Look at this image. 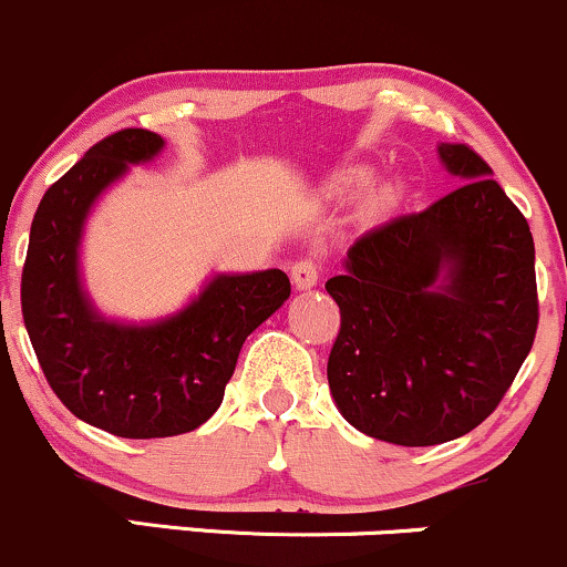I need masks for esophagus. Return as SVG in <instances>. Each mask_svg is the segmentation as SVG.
I'll use <instances>...</instances> for the list:
<instances>
[{"instance_id": "esophagus-1", "label": "esophagus", "mask_w": 567, "mask_h": 567, "mask_svg": "<svg viewBox=\"0 0 567 567\" xmlns=\"http://www.w3.org/2000/svg\"><path fill=\"white\" fill-rule=\"evenodd\" d=\"M321 278V265L316 259H300V262L291 265V281L297 289H313Z\"/></svg>"}]
</instances>
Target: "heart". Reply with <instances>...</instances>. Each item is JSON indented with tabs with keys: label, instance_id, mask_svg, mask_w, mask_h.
Wrapping results in <instances>:
<instances>
[{
	"label": "heart",
	"instance_id": "heart-1",
	"mask_svg": "<svg viewBox=\"0 0 567 567\" xmlns=\"http://www.w3.org/2000/svg\"><path fill=\"white\" fill-rule=\"evenodd\" d=\"M361 179H364V176H361V174H340V176H337V179L332 182V189H334L337 195H346V193H351L353 187H359ZM378 200H380V203H391V200H393V189L385 187L383 193L378 195Z\"/></svg>",
	"mask_w": 567,
	"mask_h": 567
}]
</instances>
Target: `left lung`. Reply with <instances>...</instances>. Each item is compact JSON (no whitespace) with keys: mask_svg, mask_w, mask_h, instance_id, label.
<instances>
[{"mask_svg":"<svg viewBox=\"0 0 567 567\" xmlns=\"http://www.w3.org/2000/svg\"><path fill=\"white\" fill-rule=\"evenodd\" d=\"M457 176L421 214L361 235L327 281L340 332L327 378L361 434L429 447L476 429L501 404L538 329L527 219L466 144H439Z\"/></svg>","mask_w":567,"mask_h":567,"instance_id":"left-lung-1","label":"left lung"}]
</instances>
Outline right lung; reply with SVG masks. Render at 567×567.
Returning a JSON list of instances; mask_svg holds the SVG:
<instances>
[{"label":"right lung","instance_id":"1","mask_svg":"<svg viewBox=\"0 0 567 567\" xmlns=\"http://www.w3.org/2000/svg\"><path fill=\"white\" fill-rule=\"evenodd\" d=\"M125 128L101 138L44 193L21 276L23 323L55 396L80 421L125 439L187 434L219 410L240 348L289 300L284 270L214 276L163 321H106L80 281V238L99 195L163 150Z\"/></svg>","mask_w":567,"mask_h":567}]
</instances>
